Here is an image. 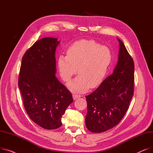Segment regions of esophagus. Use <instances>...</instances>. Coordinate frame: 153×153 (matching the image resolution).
I'll return each mask as SVG.
<instances>
[{"label":"esophagus","mask_w":153,"mask_h":153,"mask_svg":"<svg viewBox=\"0 0 153 153\" xmlns=\"http://www.w3.org/2000/svg\"><path fill=\"white\" fill-rule=\"evenodd\" d=\"M72 97H73V99L74 100H76V99H78V98L81 97V95H77V94H73V95H72Z\"/></svg>","instance_id":"34e87169"}]
</instances>
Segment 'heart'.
Returning a JSON list of instances; mask_svg holds the SVG:
<instances>
[{"label": "heart", "mask_w": 153, "mask_h": 153, "mask_svg": "<svg viewBox=\"0 0 153 153\" xmlns=\"http://www.w3.org/2000/svg\"><path fill=\"white\" fill-rule=\"evenodd\" d=\"M67 56L60 55L58 59L59 74L68 82L77 70L79 76L68 84L72 91L83 92L89 87L99 86L105 77L112 61V53L107 46L93 39H81L71 44Z\"/></svg>", "instance_id": "1"}]
</instances>
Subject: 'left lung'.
<instances>
[{"label": "left lung", "instance_id": "8db88e82", "mask_svg": "<svg viewBox=\"0 0 153 153\" xmlns=\"http://www.w3.org/2000/svg\"><path fill=\"white\" fill-rule=\"evenodd\" d=\"M118 62L113 74L85 98V125L92 133L106 131L117 125L129 108L134 94V65L121 40Z\"/></svg>", "mask_w": 153, "mask_h": 153}]
</instances>
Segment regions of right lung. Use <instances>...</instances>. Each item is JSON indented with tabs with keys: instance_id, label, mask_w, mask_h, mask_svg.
Masks as SVG:
<instances>
[{
	"instance_id": "right-lung-1",
	"label": "right lung",
	"mask_w": 153,
	"mask_h": 153,
	"mask_svg": "<svg viewBox=\"0 0 153 153\" xmlns=\"http://www.w3.org/2000/svg\"><path fill=\"white\" fill-rule=\"evenodd\" d=\"M59 42L43 38L24 54L19 87L24 108L30 119L46 130L62 125L61 117L73 99L71 92L55 76L56 48Z\"/></svg>"
}]
</instances>
